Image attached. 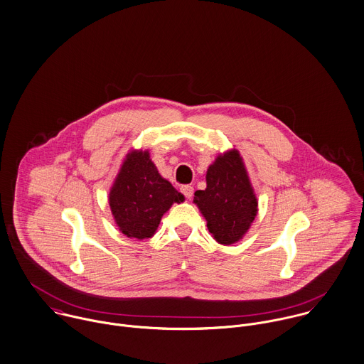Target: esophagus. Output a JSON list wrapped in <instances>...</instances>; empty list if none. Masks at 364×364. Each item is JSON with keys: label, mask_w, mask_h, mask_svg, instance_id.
Masks as SVG:
<instances>
[{"label": "esophagus", "mask_w": 364, "mask_h": 364, "mask_svg": "<svg viewBox=\"0 0 364 364\" xmlns=\"http://www.w3.org/2000/svg\"><path fill=\"white\" fill-rule=\"evenodd\" d=\"M181 191H182V193H183L188 199H191V198L193 196V186H191V185H183V186L181 188Z\"/></svg>", "instance_id": "obj_1"}]
</instances>
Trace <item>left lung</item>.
I'll return each instance as SVG.
<instances>
[{
  "mask_svg": "<svg viewBox=\"0 0 364 364\" xmlns=\"http://www.w3.org/2000/svg\"><path fill=\"white\" fill-rule=\"evenodd\" d=\"M193 203L213 239L225 246L239 242L257 215V198L237 149L219 154L206 171V189L196 191Z\"/></svg>",
  "mask_w": 364,
  "mask_h": 364,
  "instance_id": "1",
  "label": "left lung"
}]
</instances>
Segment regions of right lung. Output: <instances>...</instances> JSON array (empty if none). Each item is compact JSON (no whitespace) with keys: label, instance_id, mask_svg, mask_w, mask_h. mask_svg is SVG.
<instances>
[{"label":"right lung","instance_id":"add662e5","mask_svg":"<svg viewBox=\"0 0 364 364\" xmlns=\"http://www.w3.org/2000/svg\"><path fill=\"white\" fill-rule=\"evenodd\" d=\"M109 208L118 229L138 240L155 235L162 216L185 196L161 176L148 149H131L109 191Z\"/></svg>","mask_w":364,"mask_h":364}]
</instances>
